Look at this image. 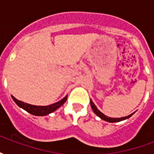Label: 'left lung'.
I'll return each instance as SVG.
<instances>
[{
  "label": "left lung",
  "mask_w": 154,
  "mask_h": 154,
  "mask_svg": "<svg viewBox=\"0 0 154 154\" xmlns=\"http://www.w3.org/2000/svg\"><path fill=\"white\" fill-rule=\"evenodd\" d=\"M90 103H91V109L93 110V112L96 115H97L98 117H100V119H103V120H106L107 122H110V123H115V122H119V121H122V120H125V119H129L130 116H132L134 115V113L130 114L129 116H125V117H121V118H110V117H108V116H105L102 112H100V110L97 109V107L96 106V105L93 103V101L91 100H90Z\"/></svg>",
  "instance_id": "obj_1"
}]
</instances>
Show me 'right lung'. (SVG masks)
Listing matches in <instances>:
<instances>
[{
	"mask_svg": "<svg viewBox=\"0 0 154 154\" xmlns=\"http://www.w3.org/2000/svg\"><path fill=\"white\" fill-rule=\"evenodd\" d=\"M11 97L13 100L15 101V104L19 107L24 109V110H26L29 114L36 116H48V115H49L50 113H53L54 111L57 110L58 108H60L66 102V100L67 99V96H66L63 99H62V100L57 101L56 103L52 104V105H49V106H34V105H30V104L25 103V102H23L21 100H17L13 96H11Z\"/></svg>",
	"mask_w": 154,
	"mask_h": 154,
	"instance_id": "obj_1",
	"label": "right lung"
}]
</instances>
